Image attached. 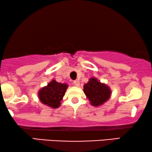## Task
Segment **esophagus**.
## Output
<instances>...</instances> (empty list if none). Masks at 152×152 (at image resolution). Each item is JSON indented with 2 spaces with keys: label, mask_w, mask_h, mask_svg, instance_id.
<instances>
[{
  "label": "esophagus",
  "mask_w": 152,
  "mask_h": 152,
  "mask_svg": "<svg viewBox=\"0 0 152 152\" xmlns=\"http://www.w3.org/2000/svg\"><path fill=\"white\" fill-rule=\"evenodd\" d=\"M74 84L76 86H80V82L78 80H76L74 81Z\"/></svg>",
  "instance_id": "1"
}]
</instances>
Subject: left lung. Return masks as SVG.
<instances>
[{
    "label": "left lung",
    "instance_id": "8db88e82",
    "mask_svg": "<svg viewBox=\"0 0 152 152\" xmlns=\"http://www.w3.org/2000/svg\"><path fill=\"white\" fill-rule=\"evenodd\" d=\"M83 92L90 104L93 107H100L110 99L111 90L109 86L102 83L95 77L90 78L84 84Z\"/></svg>",
    "mask_w": 152,
    "mask_h": 152
}]
</instances>
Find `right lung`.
Wrapping results in <instances>:
<instances>
[{
  "label": "right lung",
  "instance_id": "add662e5",
  "mask_svg": "<svg viewBox=\"0 0 152 152\" xmlns=\"http://www.w3.org/2000/svg\"><path fill=\"white\" fill-rule=\"evenodd\" d=\"M68 87L66 83L57 82L53 79L47 86L38 90V97L43 104L52 109H57L61 105V101Z\"/></svg>",
  "mask_w": 152,
  "mask_h": 152
}]
</instances>
